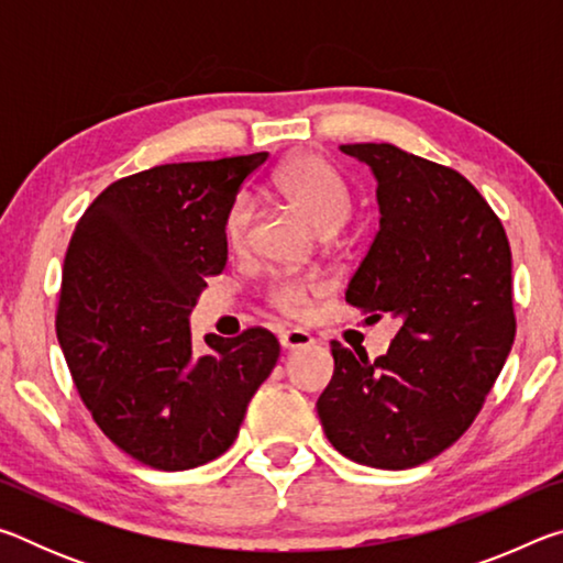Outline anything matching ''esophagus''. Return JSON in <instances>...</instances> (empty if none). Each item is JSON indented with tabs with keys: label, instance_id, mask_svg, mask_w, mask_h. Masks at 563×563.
<instances>
[{
	"label": "esophagus",
	"instance_id": "esophagus-1",
	"mask_svg": "<svg viewBox=\"0 0 563 563\" xmlns=\"http://www.w3.org/2000/svg\"><path fill=\"white\" fill-rule=\"evenodd\" d=\"M280 345L285 350H302V347H310L312 345V335L308 330H300V328H288L280 332Z\"/></svg>",
	"mask_w": 563,
	"mask_h": 563
}]
</instances>
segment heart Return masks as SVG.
Returning <instances> with one entry per match:
<instances>
[{
  "label": "heart",
  "instance_id": "heart-1",
  "mask_svg": "<svg viewBox=\"0 0 563 563\" xmlns=\"http://www.w3.org/2000/svg\"><path fill=\"white\" fill-rule=\"evenodd\" d=\"M275 194L292 203L320 231L332 233L347 221L352 198L345 180L320 156H298L283 164L273 174ZM253 223V201L247 196H238L228 206L223 218V235L231 247H243ZM318 292V283L308 278H278L268 288V300L273 308L288 316H302L308 310L312 295Z\"/></svg>",
  "mask_w": 563,
  "mask_h": 563
}]
</instances>
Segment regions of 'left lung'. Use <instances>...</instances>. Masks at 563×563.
<instances>
[{
  "instance_id": "left-lung-1",
  "label": "left lung",
  "mask_w": 563,
  "mask_h": 563,
  "mask_svg": "<svg viewBox=\"0 0 563 563\" xmlns=\"http://www.w3.org/2000/svg\"><path fill=\"white\" fill-rule=\"evenodd\" d=\"M340 148L373 168L379 206L345 300L402 325L377 360L330 342L335 373L318 415L347 460L409 470L470 430L501 373L517 332L511 251L497 213L454 168L393 144Z\"/></svg>"
}]
</instances>
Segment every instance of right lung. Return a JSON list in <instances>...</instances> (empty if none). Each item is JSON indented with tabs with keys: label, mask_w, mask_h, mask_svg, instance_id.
<instances>
[{
	"label": "right lung",
	"mask_w": 563,
	"mask_h": 563,
	"mask_svg": "<svg viewBox=\"0 0 563 563\" xmlns=\"http://www.w3.org/2000/svg\"><path fill=\"white\" fill-rule=\"evenodd\" d=\"M268 154L166 164L101 190L66 247L56 338L109 440L161 472L194 470L235 442L280 345L265 328L206 338L188 316L225 268L223 218Z\"/></svg>",
	"instance_id": "add662e5"
}]
</instances>
